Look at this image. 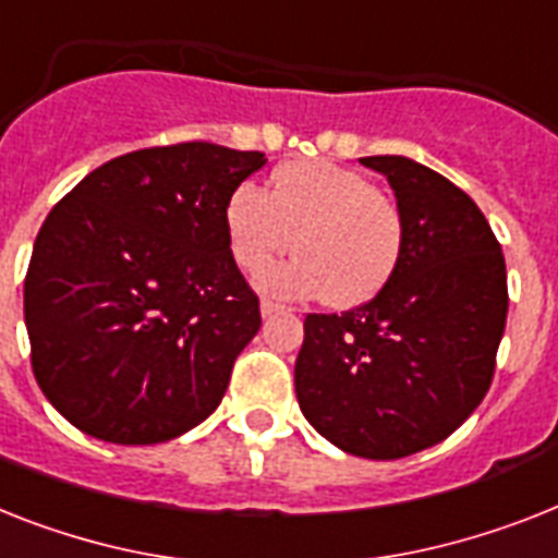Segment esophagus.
<instances>
[{
	"label": "esophagus",
	"instance_id": "obj_1",
	"mask_svg": "<svg viewBox=\"0 0 558 558\" xmlns=\"http://www.w3.org/2000/svg\"><path fill=\"white\" fill-rule=\"evenodd\" d=\"M278 312H283V306H280V303L269 301V298H264V301H260V315H264V318H271V315H278Z\"/></svg>",
	"mask_w": 558,
	"mask_h": 558
}]
</instances>
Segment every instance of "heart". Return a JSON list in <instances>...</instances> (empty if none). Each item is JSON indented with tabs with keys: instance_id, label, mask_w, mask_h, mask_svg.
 <instances>
[{
	"instance_id": "1",
	"label": "heart",
	"mask_w": 558,
	"mask_h": 558,
	"mask_svg": "<svg viewBox=\"0 0 558 558\" xmlns=\"http://www.w3.org/2000/svg\"><path fill=\"white\" fill-rule=\"evenodd\" d=\"M234 264L264 271L298 238L301 255L275 266L260 287L283 298H324L350 310L373 301L392 278L404 246V215L364 171L329 160H292L269 192L240 183L223 208Z\"/></svg>"
}]
</instances>
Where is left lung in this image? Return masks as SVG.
<instances>
[{"label": "left lung", "instance_id": "left-lung-1", "mask_svg": "<svg viewBox=\"0 0 558 558\" xmlns=\"http://www.w3.org/2000/svg\"><path fill=\"white\" fill-rule=\"evenodd\" d=\"M404 215L387 287L341 315H306L294 392L326 441L361 459L427 450L482 404L507 320L505 255L482 208L438 171L364 157Z\"/></svg>", "mask_w": 558, "mask_h": 558}]
</instances>
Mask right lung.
Instances as JSON below:
<instances>
[{
    "mask_svg": "<svg viewBox=\"0 0 558 558\" xmlns=\"http://www.w3.org/2000/svg\"><path fill=\"white\" fill-rule=\"evenodd\" d=\"M260 151L140 148L51 208L25 275L31 366L85 436L160 444L206 421L260 303L234 264L223 208Z\"/></svg>",
    "mask_w": 558,
    "mask_h": 558,
    "instance_id": "right-lung-1",
    "label": "right lung"
}]
</instances>
